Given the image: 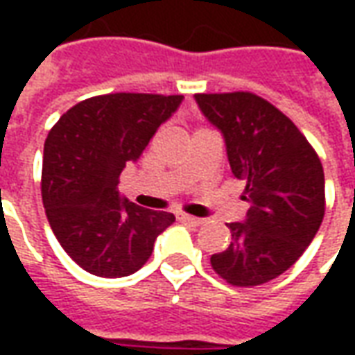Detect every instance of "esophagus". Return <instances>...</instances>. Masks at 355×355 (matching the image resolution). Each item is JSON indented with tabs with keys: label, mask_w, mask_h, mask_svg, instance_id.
<instances>
[{
	"label": "esophagus",
	"mask_w": 355,
	"mask_h": 355,
	"mask_svg": "<svg viewBox=\"0 0 355 355\" xmlns=\"http://www.w3.org/2000/svg\"><path fill=\"white\" fill-rule=\"evenodd\" d=\"M178 220H180V223H186V224H193V226H201V224L205 223L203 218H198V216H192V215H186V213H180V215H178Z\"/></svg>",
	"instance_id": "esophagus-1"
}]
</instances>
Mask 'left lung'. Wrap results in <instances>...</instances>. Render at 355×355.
I'll return each instance as SVG.
<instances>
[{
  "mask_svg": "<svg viewBox=\"0 0 355 355\" xmlns=\"http://www.w3.org/2000/svg\"><path fill=\"white\" fill-rule=\"evenodd\" d=\"M226 142L232 173L245 180L251 207L230 223L226 251L211 257L224 282L254 287L289 270L312 243L325 215L320 155L274 104L249 91L196 94Z\"/></svg>",
  "mask_w": 355,
  "mask_h": 355,
  "instance_id": "8db88e82",
  "label": "left lung"
}]
</instances>
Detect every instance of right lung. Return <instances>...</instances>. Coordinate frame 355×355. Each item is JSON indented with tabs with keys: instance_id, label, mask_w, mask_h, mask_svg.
<instances>
[{
	"instance_id": "obj_1",
	"label": "right lung",
	"mask_w": 355,
	"mask_h": 355,
	"mask_svg": "<svg viewBox=\"0 0 355 355\" xmlns=\"http://www.w3.org/2000/svg\"><path fill=\"white\" fill-rule=\"evenodd\" d=\"M180 102L182 94H98L72 106L47 135L43 207L58 243L89 274H135L175 223L173 213L123 200L117 184L125 163L139 159Z\"/></svg>"
}]
</instances>
